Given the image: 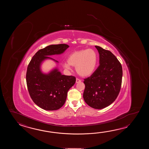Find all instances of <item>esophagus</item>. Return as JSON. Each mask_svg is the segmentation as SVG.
Segmentation results:
<instances>
[{"label": "esophagus", "instance_id": "34e87169", "mask_svg": "<svg viewBox=\"0 0 149 149\" xmlns=\"http://www.w3.org/2000/svg\"><path fill=\"white\" fill-rule=\"evenodd\" d=\"M81 81V80L80 79H78V78H77L76 79V83H79Z\"/></svg>", "mask_w": 149, "mask_h": 149}]
</instances>
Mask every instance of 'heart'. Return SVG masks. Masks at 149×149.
I'll list each match as a JSON object with an SVG mask.
<instances>
[{
	"label": "heart",
	"instance_id": "heart-1",
	"mask_svg": "<svg viewBox=\"0 0 149 149\" xmlns=\"http://www.w3.org/2000/svg\"><path fill=\"white\" fill-rule=\"evenodd\" d=\"M97 60V54L94 49H81L71 53L63 66L68 70L71 69V66L76 67V71L80 76L88 77L94 72Z\"/></svg>",
	"mask_w": 149,
	"mask_h": 149
}]
</instances>
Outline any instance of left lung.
Here are the masks:
<instances>
[{"label": "left lung", "instance_id": "obj_1", "mask_svg": "<svg viewBox=\"0 0 149 149\" xmlns=\"http://www.w3.org/2000/svg\"><path fill=\"white\" fill-rule=\"evenodd\" d=\"M100 55V65L94 73L84 79L83 97L89 107L102 109L117 97L122 83L123 69L120 62L110 51L95 46Z\"/></svg>", "mask_w": 149, "mask_h": 149}]
</instances>
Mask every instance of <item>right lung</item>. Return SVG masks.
<instances>
[{
    "label": "right lung",
    "instance_id": "right-lung-1",
    "mask_svg": "<svg viewBox=\"0 0 149 149\" xmlns=\"http://www.w3.org/2000/svg\"><path fill=\"white\" fill-rule=\"evenodd\" d=\"M69 47L64 44L48 46L39 50L29 64L26 81L29 94L35 104L45 110H56L63 105L68 92L76 79L74 76L62 75L57 68L47 74L43 73L41 63L46 59L58 62L49 56L62 54Z\"/></svg>",
    "mask_w": 149,
    "mask_h": 149
}]
</instances>
